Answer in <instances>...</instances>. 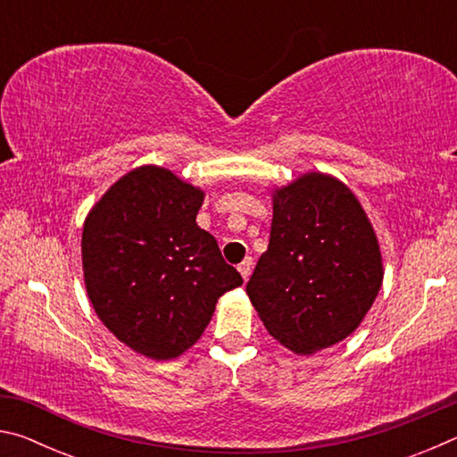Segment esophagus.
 Returning <instances> with one entry per match:
<instances>
[{"mask_svg": "<svg viewBox=\"0 0 457 457\" xmlns=\"http://www.w3.org/2000/svg\"><path fill=\"white\" fill-rule=\"evenodd\" d=\"M252 266H253V260H252V258H245V260L242 262V264L237 266L239 274H242L244 280H247V278H250V274H252Z\"/></svg>", "mask_w": 457, "mask_h": 457, "instance_id": "esophagus-1", "label": "esophagus"}]
</instances>
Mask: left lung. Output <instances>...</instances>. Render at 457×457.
Segmentation results:
<instances>
[{
	"label": "left lung",
	"mask_w": 457,
	"mask_h": 457,
	"mask_svg": "<svg viewBox=\"0 0 457 457\" xmlns=\"http://www.w3.org/2000/svg\"><path fill=\"white\" fill-rule=\"evenodd\" d=\"M268 250L245 286L278 343L312 354L359 327L383 284L375 229L354 193L324 173L274 191Z\"/></svg>",
	"instance_id": "8db88e82"
}]
</instances>
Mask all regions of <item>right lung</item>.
<instances>
[{"instance_id":"obj_1","label":"right lung","mask_w":457,"mask_h":457,"mask_svg":"<svg viewBox=\"0 0 457 457\" xmlns=\"http://www.w3.org/2000/svg\"><path fill=\"white\" fill-rule=\"evenodd\" d=\"M204 195L169 169L143 165L120 177L84 221V284L98 319L154 361L195 345L218 298L244 284L197 226Z\"/></svg>"}]
</instances>
